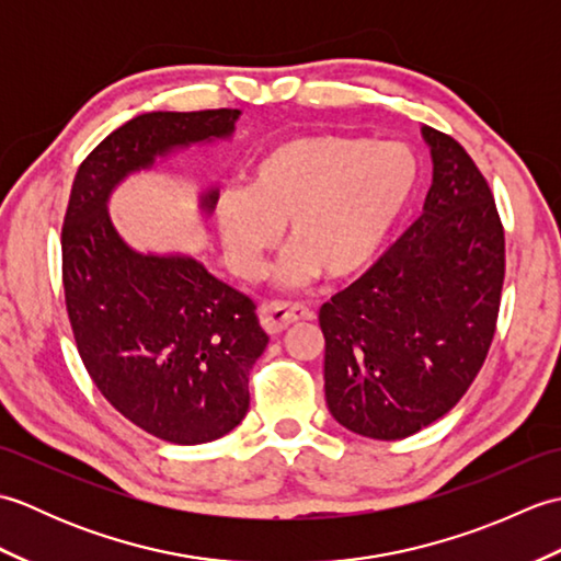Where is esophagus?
<instances>
[{
	"label": "esophagus",
	"mask_w": 561,
	"mask_h": 561,
	"mask_svg": "<svg viewBox=\"0 0 561 561\" xmlns=\"http://www.w3.org/2000/svg\"><path fill=\"white\" fill-rule=\"evenodd\" d=\"M260 323L270 335H277V332L287 330L289 325L299 323V320L311 318V311L304 304H287V301H267L260 306Z\"/></svg>",
	"instance_id": "34e87169"
}]
</instances>
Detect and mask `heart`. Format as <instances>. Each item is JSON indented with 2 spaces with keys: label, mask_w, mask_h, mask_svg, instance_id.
<instances>
[{
  "label": "heart",
  "mask_w": 561,
  "mask_h": 561,
  "mask_svg": "<svg viewBox=\"0 0 561 561\" xmlns=\"http://www.w3.org/2000/svg\"><path fill=\"white\" fill-rule=\"evenodd\" d=\"M416 161L398 141L311 135L279 141L262 157L245 193L219 199V233L231 265L255 277L287 226L291 253L282 279L320 270L347 277L366 265L410 199Z\"/></svg>",
  "instance_id": "1"
}]
</instances>
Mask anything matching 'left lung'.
<instances>
[{
    "label": "left lung",
    "instance_id": "left-lung-1",
    "mask_svg": "<svg viewBox=\"0 0 561 561\" xmlns=\"http://www.w3.org/2000/svg\"><path fill=\"white\" fill-rule=\"evenodd\" d=\"M434 183L424 214L320 308L325 400L350 432L396 440L468 392L492 347L506 274L486 178L450 135L422 127Z\"/></svg>",
    "mask_w": 561,
    "mask_h": 561
}]
</instances>
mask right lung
<instances>
[{
	"label": "right lung",
	"mask_w": 561,
	"mask_h": 561,
	"mask_svg": "<svg viewBox=\"0 0 561 561\" xmlns=\"http://www.w3.org/2000/svg\"><path fill=\"white\" fill-rule=\"evenodd\" d=\"M238 115L133 117L81 161L62 224L65 304L81 362L125 420L169 444H207L243 422L248 374L270 337L253 299L197 260L135 253L105 202L127 173L171 149L229 137ZM214 202V190L202 197L205 209Z\"/></svg>",
	"instance_id": "obj_1"
}]
</instances>
